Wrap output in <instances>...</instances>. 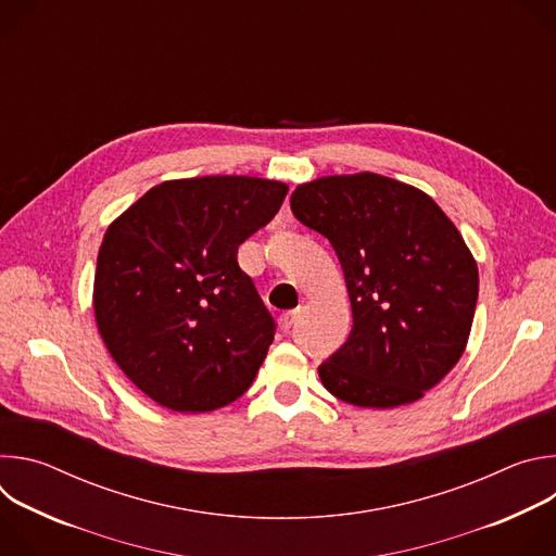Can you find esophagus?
Here are the masks:
<instances>
[{"label":"esophagus","mask_w":556,"mask_h":556,"mask_svg":"<svg viewBox=\"0 0 556 556\" xmlns=\"http://www.w3.org/2000/svg\"><path fill=\"white\" fill-rule=\"evenodd\" d=\"M296 316H299V309H290V312H283V314L279 316V328H281L283 332H288V330L294 326Z\"/></svg>","instance_id":"esophagus-1"}]
</instances>
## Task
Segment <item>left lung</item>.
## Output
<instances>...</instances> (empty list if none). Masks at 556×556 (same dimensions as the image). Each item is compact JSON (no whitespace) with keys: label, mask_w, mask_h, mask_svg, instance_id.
I'll return each mask as SVG.
<instances>
[{"label":"left lung","mask_w":556,"mask_h":556,"mask_svg":"<svg viewBox=\"0 0 556 556\" xmlns=\"http://www.w3.org/2000/svg\"><path fill=\"white\" fill-rule=\"evenodd\" d=\"M290 208L337 251L352 303L348 341L319 365L324 387L371 409L422 399L459 361L478 305V264L455 224L378 174L301 185Z\"/></svg>","instance_id":"left-lung-1"}]
</instances>
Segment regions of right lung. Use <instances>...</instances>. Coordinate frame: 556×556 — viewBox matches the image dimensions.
I'll return each instance as SVG.
<instances>
[{
	"label": "right lung",
	"mask_w": 556,
	"mask_h": 556,
	"mask_svg": "<svg viewBox=\"0 0 556 556\" xmlns=\"http://www.w3.org/2000/svg\"><path fill=\"white\" fill-rule=\"evenodd\" d=\"M286 193L283 182L249 176L172 180L108 228L94 277L99 332L157 405L213 412L253 384L277 326L237 249Z\"/></svg>",
	"instance_id": "obj_1"
}]
</instances>
